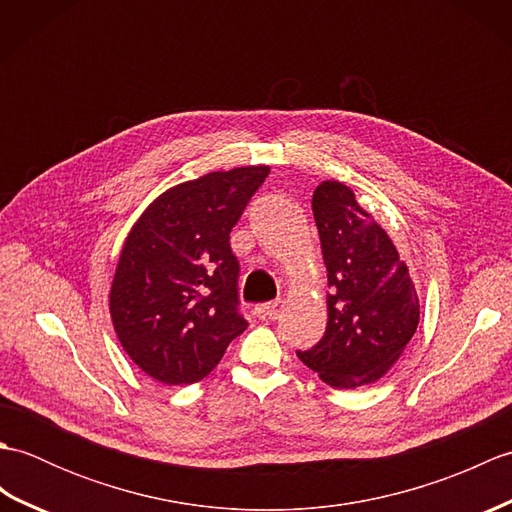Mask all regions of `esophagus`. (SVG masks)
Returning <instances> with one entry per match:
<instances>
[{
    "instance_id": "1",
    "label": "esophagus",
    "mask_w": 512,
    "mask_h": 512,
    "mask_svg": "<svg viewBox=\"0 0 512 512\" xmlns=\"http://www.w3.org/2000/svg\"><path fill=\"white\" fill-rule=\"evenodd\" d=\"M277 301H270V303H259V306L255 308V314L259 319H275L277 314Z\"/></svg>"
}]
</instances>
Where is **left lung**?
Masks as SVG:
<instances>
[{
    "mask_svg": "<svg viewBox=\"0 0 512 512\" xmlns=\"http://www.w3.org/2000/svg\"><path fill=\"white\" fill-rule=\"evenodd\" d=\"M330 295L323 339L297 356L325 385L354 389L383 378L420 321L416 286L387 231L339 180L312 195Z\"/></svg>",
    "mask_w": 512,
    "mask_h": 512,
    "instance_id": "obj_1",
    "label": "left lung"
}]
</instances>
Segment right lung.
<instances>
[{
  "instance_id": "add662e5",
  "label": "right lung",
  "mask_w": 512,
  "mask_h": 512,
  "mask_svg": "<svg viewBox=\"0 0 512 512\" xmlns=\"http://www.w3.org/2000/svg\"><path fill=\"white\" fill-rule=\"evenodd\" d=\"M270 167L211 171L160 193L129 228L110 288L127 356L165 385L198 383L248 323L228 244Z\"/></svg>"
}]
</instances>
